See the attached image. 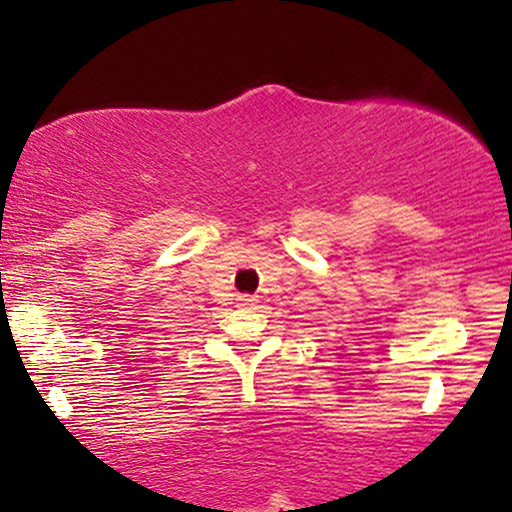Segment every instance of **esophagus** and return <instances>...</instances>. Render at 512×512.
Segmentation results:
<instances>
[{"label": "esophagus", "mask_w": 512, "mask_h": 512, "mask_svg": "<svg viewBox=\"0 0 512 512\" xmlns=\"http://www.w3.org/2000/svg\"><path fill=\"white\" fill-rule=\"evenodd\" d=\"M240 300H242V305H254L256 303V298H251V296H242Z\"/></svg>", "instance_id": "34e87169"}]
</instances>
